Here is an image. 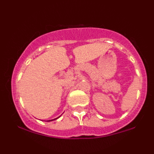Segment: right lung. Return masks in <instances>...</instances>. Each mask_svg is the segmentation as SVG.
Segmentation results:
<instances>
[{
	"label": "right lung",
	"instance_id": "right-lung-1",
	"mask_svg": "<svg viewBox=\"0 0 154 154\" xmlns=\"http://www.w3.org/2000/svg\"><path fill=\"white\" fill-rule=\"evenodd\" d=\"M60 116H59V117H57V118H56V119H51V120H48V121H47V122H51V121H54V120H55V119H58V118H59V117H60Z\"/></svg>",
	"mask_w": 154,
	"mask_h": 154
}]
</instances>
